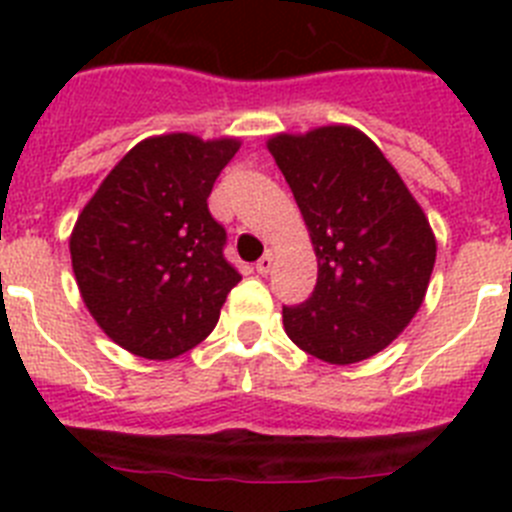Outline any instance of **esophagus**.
Masks as SVG:
<instances>
[{
	"label": "esophagus",
	"instance_id": "34e87169",
	"mask_svg": "<svg viewBox=\"0 0 512 512\" xmlns=\"http://www.w3.org/2000/svg\"><path fill=\"white\" fill-rule=\"evenodd\" d=\"M271 269H274V253L266 251L264 256H261V259L256 261V271H259L261 277H266V274H269Z\"/></svg>",
	"mask_w": 512,
	"mask_h": 512
}]
</instances>
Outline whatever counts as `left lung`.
<instances>
[{
	"mask_svg": "<svg viewBox=\"0 0 512 512\" xmlns=\"http://www.w3.org/2000/svg\"><path fill=\"white\" fill-rule=\"evenodd\" d=\"M318 256V282L284 305L287 336L315 359L356 364L413 320L436 264V238L400 174L346 125L269 140Z\"/></svg>",
	"mask_w": 512,
	"mask_h": 512,
	"instance_id": "8db88e82",
	"label": "left lung"
}]
</instances>
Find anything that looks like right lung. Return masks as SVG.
Segmentation results:
<instances>
[{"instance_id": "1", "label": "right lung", "mask_w": 512, "mask_h": 512, "mask_svg": "<svg viewBox=\"0 0 512 512\" xmlns=\"http://www.w3.org/2000/svg\"><path fill=\"white\" fill-rule=\"evenodd\" d=\"M238 140L158 135L107 174L71 233L76 284L125 351L166 361L212 333L241 274L207 207Z\"/></svg>"}]
</instances>
